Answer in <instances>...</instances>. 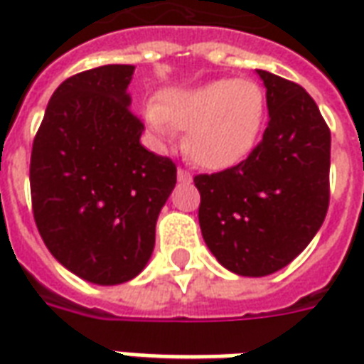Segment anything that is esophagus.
<instances>
[{
    "label": "esophagus",
    "instance_id": "34e87169",
    "mask_svg": "<svg viewBox=\"0 0 364 364\" xmlns=\"http://www.w3.org/2000/svg\"><path fill=\"white\" fill-rule=\"evenodd\" d=\"M177 179H179V183H191L193 181V175H191L187 169H181V167H179V169H177Z\"/></svg>",
    "mask_w": 364,
    "mask_h": 364
}]
</instances>
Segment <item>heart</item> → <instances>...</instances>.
Returning <instances> with one entry per match:
<instances>
[{"instance_id": "heart-1", "label": "heart", "mask_w": 364, "mask_h": 364, "mask_svg": "<svg viewBox=\"0 0 364 364\" xmlns=\"http://www.w3.org/2000/svg\"><path fill=\"white\" fill-rule=\"evenodd\" d=\"M159 138L185 130L183 148L206 169H226L244 161L259 142L267 119V97L253 80L218 77L195 87H173L144 111Z\"/></svg>"}]
</instances>
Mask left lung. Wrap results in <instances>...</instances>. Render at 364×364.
<instances>
[{"mask_svg":"<svg viewBox=\"0 0 364 364\" xmlns=\"http://www.w3.org/2000/svg\"><path fill=\"white\" fill-rule=\"evenodd\" d=\"M269 124L247 159L197 175L198 224L222 267L265 277L287 267L323 224L329 205L331 134L298 83L257 70Z\"/></svg>","mask_w":364,"mask_h":364,"instance_id":"left-lung-1","label":"left lung"}]
</instances>
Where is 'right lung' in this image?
I'll list each match as a JSON object with an SVG mask.
<instances>
[{"instance_id":"right-lung-1","label":"right lung","mask_w":364,"mask_h":364,"mask_svg":"<svg viewBox=\"0 0 364 364\" xmlns=\"http://www.w3.org/2000/svg\"><path fill=\"white\" fill-rule=\"evenodd\" d=\"M134 66L109 64L68 77L48 101L31 154L36 228L68 271L93 284L142 273L156 222L177 183L169 158L140 144L130 112Z\"/></svg>"}]
</instances>
